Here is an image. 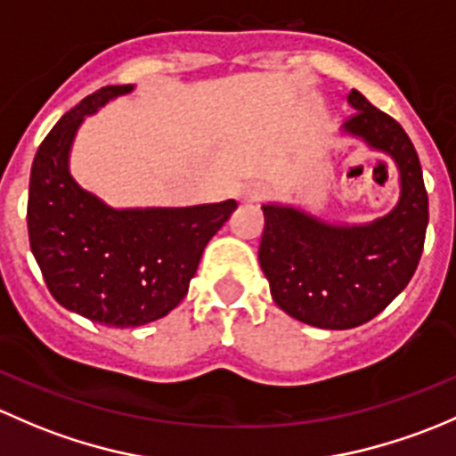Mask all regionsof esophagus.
Here are the masks:
<instances>
[{
    "label": "esophagus",
    "instance_id": "1",
    "mask_svg": "<svg viewBox=\"0 0 456 456\" xmlns=\"http://www.w3.org/2000/svg\"><path fill=\"white\" fill-rule=\"evenodd\" d=\"M265 197V189L261 184H248L239 191V200L241 201H259Z\"/></svg>",
    "mask_w": 456,
    "mask_h": 456
}]
</instances>
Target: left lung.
<instances>
[{
  "instance_id": "obj_1",
  "label": "left lung",
  "mask_w": 456,
  "mask_h": 456,
  "mask_svg": "<svg viewBox=\"0 0 456 456\" xmlns=\"http://www.w3.org/2000/svg\"><path fill=\"white\" fill-rule=\"evenodd\" d=\"M345 131L397 162L402 197L367 226H331L292 206H263L259 263L283 312L321 330H351L378 316L419 265L428 226V193L415 147L402 125L358 89Z\"/></svg>"
}]
</instances>
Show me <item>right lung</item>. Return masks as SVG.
<instances>
[{
  "label": "right lung",
  "instance_id": "add662e5",
  "mask_svg": "<svg viewBox=\"0 0 456 456\" xmlns=\"http://www.w3.org/2000/svg\"><path fill=\"white\" fill-rule=\"evenodd\" d=\"M131 86L83 98L37 149L28 193V237L50 294L69 312L107 327L167 316L189 292L201 252L237 201L189 208L116 210L83 191L68 168L83 118Z\"/></svg>",
  "mask_w": 456,
  "mask_h": 456
}]
</instances>
